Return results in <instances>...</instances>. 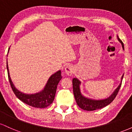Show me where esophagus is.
I'll list each match as a JSON object with an SVG mask.
<instances>
[{
    "instance_id": "esophagus-1",
    "label": "esophagus",
    "mask_w": 132,
    "mask_h": 132,
    "mask_svg": "<svg viewBox=\"0 0 132 132\" xmlns=\"http://www.w3.org/2000/svg\"><path fill=\"white\" fill-rule=\"evenodd\" d=\"M65 71H66V75L68 76H71L74 73V68L71 66H67L65 68Z\"/></svg>"
}]
</instances>
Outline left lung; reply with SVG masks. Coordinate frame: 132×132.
I'll return each instance as SVG.
<instances>
[{"label": "left lung", "mask_w": 132, "mask_h": 132, "mask_svg": "<svg viewBox=\"0 0 132 132\" xmlns=\"http://www.w3.org/2000/svg\"><path fill=\"white\" fill-rule=\"evenodd\" d=\"M117 38L119 42L122 43V48L124 50L123 42L119 38V37H117ZM123 76H122V79H123ZM80 83H81V82L79 81L78 79L73 78V79H72V87H73L74 95H75V100L79 107L82 109L87 110V111H93V110L97 109H102L110 104L116 97L119 91V89L121 87V85H122V82H121V84L116 89V90L112 94L111 96L107 99L101 100V101H95V100L87 99L85 97L81 95L79 89Z\"/></svg>", "instance_id": "1"}]
</instances>
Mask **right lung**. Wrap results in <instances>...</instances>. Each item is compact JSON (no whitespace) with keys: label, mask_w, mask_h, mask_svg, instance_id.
I'll return each instance as SVG.
<instances>
[{"label":"right lung","mask_w":132,"mask_h":132,"mask_svg":"<svg viewBox=\"0 0 132 132\" xmlns=\"http://www.w3.org/2000/svg\"><path fill=\"white\" fill-rule=\"evenodd\" d=\"M7 72H8L9 80L12 89L16 96L23 102L25 103L27 105L31 106V107H36V108H45L52 104L54 101V97H55L57 86L59 82L62 79L61 71H57L51 76L48 80L45 89L42 90V92L35 94L28 95L20 92L15 87L12 82L10 79V76H9L8 65L7 64Z\"/></svg>","instance_id":"right-lung-1"}]
</instances>
